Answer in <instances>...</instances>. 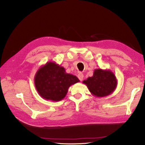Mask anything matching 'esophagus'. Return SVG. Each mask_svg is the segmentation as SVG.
<instances>
[{
	"label": "esophagus",
	"mask_w": 145,
	"mask_h": 145,
	"mask_svg": "<svg viewBox=\"0 0 145 145\" xmlns=\"http://www.w3.org/2000/svg\"><path fill=\"white\" fill-rule=\"evenodd\" d=\"M78 78L80 81H82L83 79H84V75L82 73H79L78 74Z\"/></svg>",
	"instance_id": "obj_1"
}]
</instances>
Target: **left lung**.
<instances>
[{"mask_svg": "<svg viewBox=\"0 0 145 145\" xmlns=\"http://www.w3.org/2000/svg\"><path fill=\"white\" fill-rule=\"evenodd\" d=\"M87 85L92 95L97 97H104L112 94L117 86L115 74L110 70L95 69L93 75L83 81Z\"/></svg>", "mask_w": 145, "mask_h": 145, "instance_id": "left-lung-1", "label": "left lung"}]
</instances>
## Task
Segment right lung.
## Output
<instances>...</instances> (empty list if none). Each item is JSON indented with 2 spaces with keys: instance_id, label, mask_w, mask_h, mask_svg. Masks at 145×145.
<instances>
[{
  "instance_id": "right-lung-1",
  "label": "right lung",
  "mask_w": 145,
  "mask_h": 145,
  "mask_svg": "<svg viewBox=\"0 0 145 145\" xmlns=\"http://www.w3.org/2000/svg\"><path fill=\"white\" fill-rule=\"evenodd\" d=\"M76 76L65 72L53 61H48L36 72L34 83L40 96L45 100L58 101L66 96L71 85L79 82Z\"/></svg>"
}]
</instances>
